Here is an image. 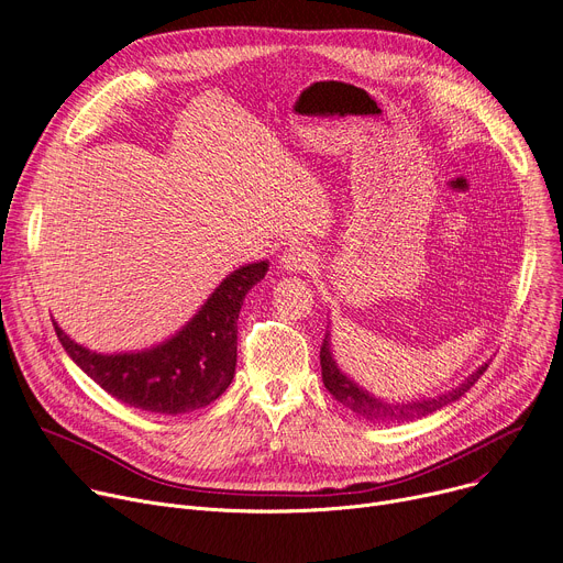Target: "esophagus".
I'll return each mask as SVG.
<instances>
[{"label": "esophagus", "mask_w": 563, "mask_h": 563, "mask_svg": "<svg viewBox=\"0 0 563 563\" xmlns=\"http://www.w3.org/2000/svg\"><path fill=\"white\" fill-rule=\"evenodd\" d=\"M279 263H282L284 271H288V273H307L313 267L316 256L309 250L300 247V245H290L282 252Z\"/></svg>", "instance_id": "esophagus-1"}]
</instances>
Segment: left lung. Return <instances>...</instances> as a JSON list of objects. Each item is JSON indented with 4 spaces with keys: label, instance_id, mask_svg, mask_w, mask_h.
<instances>
[{
    "label": "left lung",
    "instance_id": "1",
    "mask_svg": "<svg viewBox=\"0 0 563 563\" xmlns=\"http://www.w3.org/2000/svg\"><path fill=\"white\" fill-rule=\"evenodd\" d=\"M320 368H323V385L328 391L343 404L347 410H353L357 417L373 421V423H391V421H412L421 419L426 415H433L435 410L459 400L488 368V364L478 366L470 378H465L459 387H453L435 398H421V400H383L362 389L357 383H353L345 373L336 366L330 347V332H325L323 345H320Z\"/></svg>",
    "mask_w": 563,
    "mask_h": 563
}]
</instances>
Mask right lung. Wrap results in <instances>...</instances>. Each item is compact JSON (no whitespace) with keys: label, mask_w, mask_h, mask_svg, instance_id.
<instances>
[{"label":"right lung","mask_w":563,"mask_h":563,"mask_svg":"<svg viewBox=\"0 0 563 563\" xmlns=\"http://www.w3.org/2000/svg\"><path fill=\"white\" fill-rule=\"evenodd\" d=\"M267 261L238 267L210 292L183 330L140 353L100 355L75 343L57 323L70 360L121 404L163 417L206 408L233 380L238 313L247 292L265 277Z\"/></svg>","instance_id":"1"}]
</instances>
